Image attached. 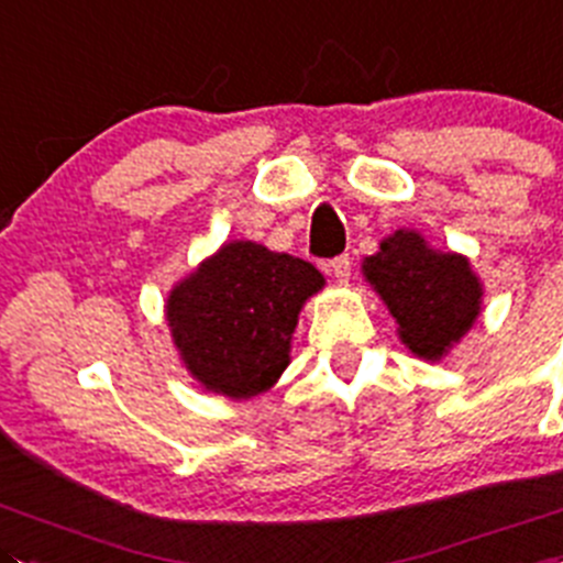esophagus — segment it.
I'll return each mask as SVG.
<instances>
[{"label": "esophagus", "mask_w": 563, "mask_h": 563, "mask_svg": "<svg viewBox=\"0 0 563 563\" xmlns=\"http://www.w3.org/2000/svg\"><path fill=\"white\" fill-rule=\"evenodd\" d=\"M351 265L353 262L347 254L334 256V260L329 262V273L336 278V282H347V278H351Z\"/></svg>", "instance_id": "obj_1"}]
</instances>
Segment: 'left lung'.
<instances>
[{
    "instance_id": "8db88e82",
    "label": "left lung",
    "mask_w": 563,
    "mask_h": 563,
    "mask_svg": "<svg viewBox=\"0 0 563 563\" xmlns=\"http://www.w3.org/2000/svg\"><path fill=\"white\" fill-rule=\"evenodd\" d=\"M362 271L398 320L404 345L431 362L445 356L481 314L484 290L467 256L428 249L417 232L398 229L384 238Z\"/></svg>"
}]
</instances>
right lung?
Here are the masks:
<instances>
[{
  "label": "right lung",
  "instance_id": "right-lung-1",
  "mask_svg": "<svg viewBox=\"0 0 563 563\" xmlns=\"http://www.w3.org/2000/svg\"><path fill=\"white\" fill-rule=\"evenodd\" d=\"M323 276L251 240L227 243L170 290L165 314L198 384L227 398L265 393L290 365V340Z\"/></svg>",
  "mask_w": 563,
  "mask_h": 563
}]
</instances>
